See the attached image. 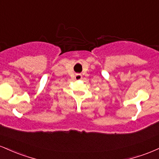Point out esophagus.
I'll use <instances>...</instances> for the list:
<instances>
[{"mask_svg":"<svg viewBox=\"0 0 159 159\" xmlns=\"http://www.w3.org/2000/svg\"><path fill=\"white\" fill-rule=\"evenodd\" d=\"M75 79L80 80L82 78V75L81 74H76L75 76Z\"/></svg>","mask_w":159,"mask_h":159,"instance_id":"obj_1","label":"esophagus"}]
</instances>
